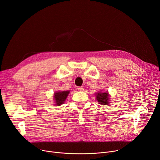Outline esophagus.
I'll return each mask as SVG.
<instances>
[{
    "label": "esophagus",
    "mask_w": 160,
    "mask_h": 160,
    "mask_svg": "<svg viewBox=\"0 0 160 160\" xmlns=\"http://www.w3.org/2000/svg\"><path fill=\"white\" fill-rule=\"evenodd\" d=\"M77 89H78L79 91H83V88H81V87H78Z\"/></svg>",
    "instance_id": "obj_1"
}]
</instances>
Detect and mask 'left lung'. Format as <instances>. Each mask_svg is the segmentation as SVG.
Returning a JSON list of instances; mask_svg holds the SVG:
<instances>
[{
	"label": "left lung",
	"mask_w": 160,
	"mask_h": 160,
	"mask_svg": "<svg viewBox=\"0 0 160 160\" xmlns=\"http://www.w3.org/2000/svg\"><path fill=\"white\" fill-rule=\"evenodd\" d=\"M96 98L98 101V103L101 105H108L109 102V94L108 91H105L104 92H99L95 94Z\"/></svg>",
	"instance_id": "8db88e82"
}]
</instances>
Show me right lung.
I'll use <instances>...</instances> for the list:
<instances>
[{"instance_id": "add662e5", "label": "right lung", "mask_w": 160, "mask_h": 160, "mask_svg": "<svg viewBox=\"0 0 160 160\" xmlns=\"http://www.w3.org/2000/svg\"><path fill=\"white\" fill-rule=\"evenodd\" d=\"M69 93V91H57L54 94V99L56 105H60L64 103Z\"/></svg>"}]
</instances>
